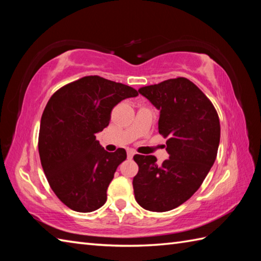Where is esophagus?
Masks as SVG:
<instances>
[{"mask_svg": "<svg viewBox=\"0 0 261 261\" xmlns=\"http://www.w3.org/2000/svg\"><path fill=\"white\" fill-rule=\"evenodd\" d=\"M136 154V151L135 150H132V149H129V150H127V157L129 158H132Z\"/></svg>", "mask_w": 261, "mask_h": 261, "instance_id": "1", "label": "esophagus"}]
</instances>
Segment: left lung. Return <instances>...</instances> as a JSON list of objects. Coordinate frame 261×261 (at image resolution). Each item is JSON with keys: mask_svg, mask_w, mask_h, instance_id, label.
Listing matches in <instances>:
<instances>
[{"mask_svg": "<svg viewBox=\"0 0 261 261\" xmlns=\"http://www.w3.org/2000/svg\"><path fill=\"white\" fill-rule=\"evenodd\" d=\"M160 111L159 134L167 138L169 158L135 154L139 171L134 191L138 204L151 212L178 207L201 187L220 143V120L208 97L190 80L177 77L139 88Z\"/></svg>", "mask_w": 261, "mask_h": 261, "instance_id": "left-lung-1", "label": "left lung"}]
</instances>
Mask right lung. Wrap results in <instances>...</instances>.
Masks as SVG:
<instances>
[{
  "mask_svg": "<svg viewBox=\"0 0 261 261\" xmlns=\"http://www.w3.org/2000/svg\"><path fill=\"white\" fill-rule=\"evenodd\" d=\"M137 95L134 87L94 75L66 84L49 98L39 130V156L51 190L70 210L93 212L107 202L108 187L126 152L105 151L95 135L109 125L116 104Z\"/></svg>",
  "mask_w": 261,
  "mask_h": 261,
  "instance_id": "add662e5",
  "label": "right lung"
}]
</instances>
